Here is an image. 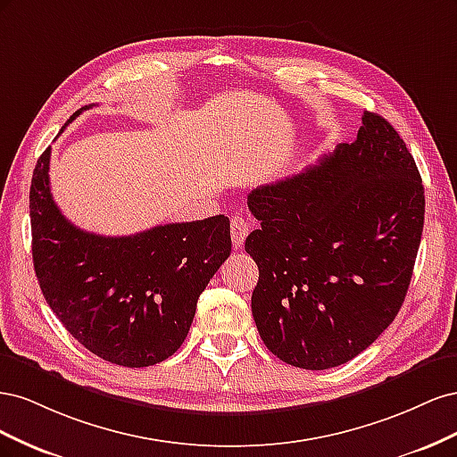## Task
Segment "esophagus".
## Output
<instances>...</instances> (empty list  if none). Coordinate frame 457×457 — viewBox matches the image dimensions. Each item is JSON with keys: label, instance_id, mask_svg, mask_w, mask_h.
<instances>
[{"label": "esophagus", "instance_id": "1", "mask_svg": "<svg viewBox=\"0 0 457 457\" xmlns=\"http://www.w3.org/2000/svg\"><path fill=\"white\" fill-rule=\"evenodd\" d=\"M247 232H250V223H247L242 215H232L230 217V234H232L234 247L244 245Z\"/></svg>", "mask_w": 457, "mask_h": 457}]
</instances>
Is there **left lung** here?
Listing matches in <instances>:
<instances>
[{
  "label": "left lung",
  "mask_w": 457,
  "mask_h": 457,
  "mask_svg": "<svg viewBox=\"0 0 457 457\" xmlns=\"http://www.w3.org/2000/svg\"><path fill=\"white\" fill-rule=\"evenodd\" d=\"M247 207L261 220L245 252L262 343L303 370L353 361L395 320L420 250L425 195L404 141L364 110L354 143L253 188Z\"/></svg>",
  "instance_id": "1"
}]
</instances>
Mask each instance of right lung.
Listing matches in <instances>:
<instances>
[{"label": "right lung", "instance_id": "add662e5", "mask_svg": "<svg viewBox=\"0 0 457 457\" xmlns=\"http://www.w3.org/2000/svg\"><path fill=\"white\" fill-rule=\"evenodd\" d=\"M49 160L51 146L30 187L34 270L47 305L106 362L145 368L165 361L183 345L200 294L230 255L228 217L158 225L131 237L86 232L54 204Z\"/></svg>", "mask_w": 457, "mask_h": 457}]
</instances>
